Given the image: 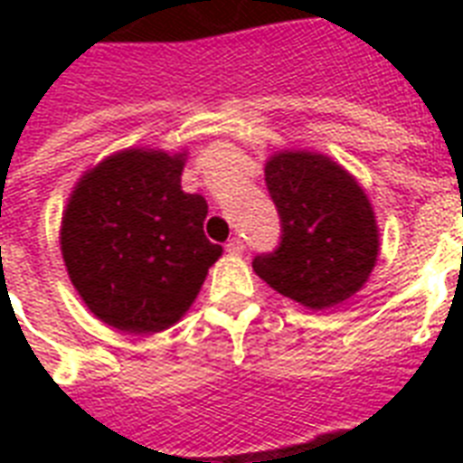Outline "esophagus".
Masks as SVG:
<instances>
[{
	"label": "esophagus",
	"instance_id": "34e87169",
	"mask_svg": "<svg viewBox=\"0 0 463 463\" xmlns=\"http://www.w3.org/2000/svg\"><path fill=\"white\" fill-rule=\"evenodd\" d=\"M225 250H228L231 254H242L245 252V242H242L240 238H231L228 240V245H225Z\"/></svg>",
	"mask_w": 463,
	"mask_h": 463
}]
</instances>
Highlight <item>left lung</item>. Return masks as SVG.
<instances>
[{"mask_svg": "<svg viewBox=\"0 0 463 463\" xmlns=\"http://www.w3.org/2000/svg\"><path fill=\"white\" fill-rule=\"evenodd\" d=\"M281 242L252 261L261 281L309 309L348 300L380 252L374 211L355 177L322 154L281 151L264 167Z\"/></svg>", "mask_w": 463, "mask_h": 463, "instance_id": "1", "label": "left lung"}]
</instances>
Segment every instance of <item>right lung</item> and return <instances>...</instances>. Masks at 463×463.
<instances>
[{"instance_id":"right-lung-1","label":"right lung","mask_w":463,"mask_h":463,"mask_svg":"<svg viewBox=\"0 0 463 463\" xmlns=\"http://www.w3.org/2000/svg\"><path fill=\"white\" fill-rule=\"evenodd\" d=\"M184 154L127 148L76 182L61 216V257L100 322L129 334L173 326L223 247L203 235L209 203L182 192Z\"/></svg>"}]
</instances>
